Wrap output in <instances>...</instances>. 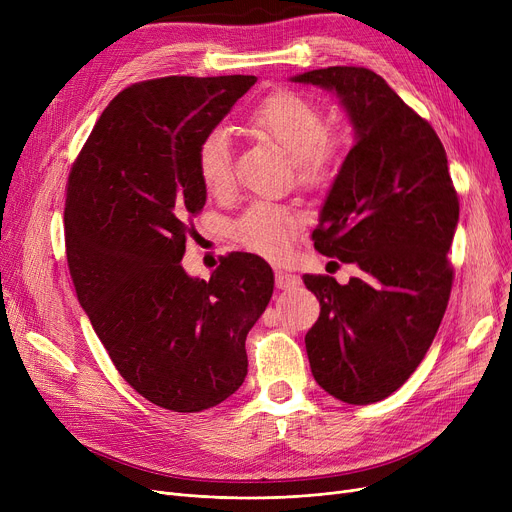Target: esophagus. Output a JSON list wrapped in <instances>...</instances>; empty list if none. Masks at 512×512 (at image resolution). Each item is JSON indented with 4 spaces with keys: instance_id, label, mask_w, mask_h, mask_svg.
I'll use <instances>...</instances> for the list:
<instances>
[{
    "instance_id": "obj_1",
    "label": "esophagus",
    "mask_w": 512,
    "mask_h": 512,
    "mask_svg": "<svg viewBox=\"0 0 512 512\" xmlns=\"http://www.w3.org/2000/svg\"><path fill=\"white\" fill-rule=\"evenodd\" d=\"M299 284H301L299 276L288 274V272H284V270H276V286H278L280 290H290V288H297Z\"/></svg>"
}]
</instances>
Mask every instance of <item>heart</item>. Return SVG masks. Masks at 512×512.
Returning <instances> with one entry per match:
<instances>
[{
    "instance_id": "heart-1",
    "label": "heart",
    "mask_w": 512,
    "mask_h": 512,
    "mask_svg": "<svg viewBox=\"0 0 512 512\" xmlns=\"http://www.w3.org/2000/svg\"><path fill=\"white\" fill-rule=\"evenodd\" d=\"M249 128L257 137L276 143L290 159L297 180L315 188L334 178L340 166L342 143L326 130V114L303 93L280 89L267 95L249 116ZM195 170L209 195L222 197L232 191V151L224 130H211L195 151ZM297 213L284 205L255 203L232 226V236L245 249L282 259L299 232Z\"/></svg>"
}]
</instances>
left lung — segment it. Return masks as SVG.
<instances>
[{"label": "left lung", "instance_id": "8db88e82", "mask_svg": "<svg viewBox=\"0 0 512 512\" xmlns=\"http://www.w3.org/2000/svg\"><path fill=\"white\" fill-rule=\"evenodd\" d=\"M292 80L334 91L355 128L313 245L361 274L348 284L303 276L321 305L305 346L321 388L369 405L405 384L434 342L452 288L446 255L459 197L436 130L380 74L330 66Z\"/></svg>", "mask_w": 512, "mask_h": 512}]
</instances>
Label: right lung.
Instances as JSON below:
<instances>
[{
  "label": "right lung",
  "instance_id": "obj_1",
  "mask_svg": "<svg viewBox=\"0 0 512 512\" xmlns=\"http://www.w3.org/2000/svg\"><path fill=\"white\" fill-rule=\"evenodd\" d=\"M255 76H166L130 85L99 116L66 186V257L76 297L122 378L153 405L199 413L247 375L245 340L274 292L253 253L211 278L182 267L207 191L195 151Z\"/></svg>",
  "mask_w": 512,
  "mask_h": 512
}]
</instances>
